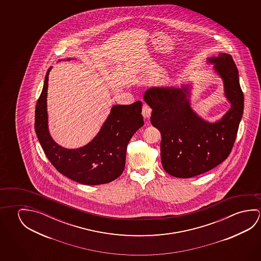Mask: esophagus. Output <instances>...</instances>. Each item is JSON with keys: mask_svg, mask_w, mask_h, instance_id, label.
Wrapping results in <instances>:
<instances>
[{"mask_svg": "<svg viewBox=\"0 0 261 261\" xmlns=\"http://www.w3.org/2000/svg\"><path fill=\"white\" fill-rule=\"evenodd\" d=\"M151 113H152V108L148 106V105H144L143 106V109H142V115L145 117V119H148L151 116Z\"/></svg>", "mask_w": 261, "mask_h": 261, "instance_id": "esophagus-1", "label": "esophagus"}]
</instances>
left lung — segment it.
Here are the masks:
<instances>
[{"label":"left lung","mask_w":261,"mask_h":261,"mask_svg":"<svg viewBox=\"0 0 261 261\" xmlns=\"http://www.w3.org/2000/svg\"><path fill=\"white\" fill-rule=\"evenodd\" d=\"M222 78L230 109L222 118L210 123L193 111L189 88L152 87L144 95L152 109L151 124L161 133V160L165 171L190 178L210 171L226 160L235 143L243 115L244 95L239 71L230 55L221 53L207 58Z\"/></svg>","instance_id":"left-lung-1"}]
</instances>
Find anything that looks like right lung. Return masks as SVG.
<instances>
[{
	"label": "right lung",
	"instance_id": "add662e5",
	"mask_svg": "<svg viewBox=\"0 0 261 261\" xmlns=\"http://www.w3.org/2000/svg\"><path fill=\"white\" fill-rule=\"evenodd\" d=\"M50 70L51 67L35 107V133L44 154L57 171L77 183L93 186L116 179L124 171L131 137L144 125L141 101L114 106L92 141L76 149L64 148L54 141L48 130L46 97Z\"/></svg>",
	"mask_w": 261,
	"mask_h": 261
}]
</instances>
